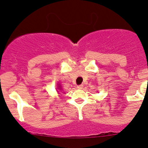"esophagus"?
<instances>
[{"mask_svg": "<svg viewBox=\"0 0 148 148\" xmlns=\"http://www.w3.org/2000/svg\"><path fill=\"white\" fill-rule=\"evenodd\" d=\"M84 88V85H79V86H77V88L78 89H82V88Z\"/></svg>", "mask_w": 148, "mask_h": 148, "instance_id": "34e87169", "label": "esophagus"}]
</instances>
